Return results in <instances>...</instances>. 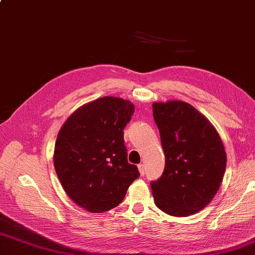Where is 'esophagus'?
<instances>
[{
    "mask_svg": "<svg viewBox=\"0 0 255 255\" xmlns=\"http://www.w3.org/2000/svg\"><path fill=\"white\" fill-rule=\"evenodd\" d=\"M138 169H139V173H140L141 176L145 175V165L139 164V165H138Z\"/></svg>",
    "mask_w": 255,
    "mask_h": 255,
    "instance_id": "34e87169",
    "label": "esophagus"
}]
</instances>
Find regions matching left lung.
I'll return each instance as SVG.
<instances>
[{"label": "left lung", "mask_w": 255, "mask_h": 255, "mask_svg": "<svg viewBox=\"0 0 255 255\" xmlns=\"http://www.w3.org/2000/svg\"><path fill=\"white\" fill-rule=\"evenodd\" d=\"M165 168L150 187L156 206L173 216L195 214L219 191L226 154L213 125L184 101L152 104Z\"/></svg>", "instance_id": "obj_1"}]
</instances>
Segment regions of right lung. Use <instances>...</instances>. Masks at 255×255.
<instances>
[{"label": "right lung", "mask_w": 255, "mask_h": 255, "mask_svg": "<svg viewBox=\"0 0 255 255\" xmlns=\"http://www.w3.org/2000/svg\"><path fill=\"white\" fill-rule=\"evenodd\" d=\"M135 112L129 101L103 97L67 119L54 147V168L69 197L88 212L118 206L139 177L129 164L124 129Z\"/></svg>", "instance_id": "1"}]
</instances>
